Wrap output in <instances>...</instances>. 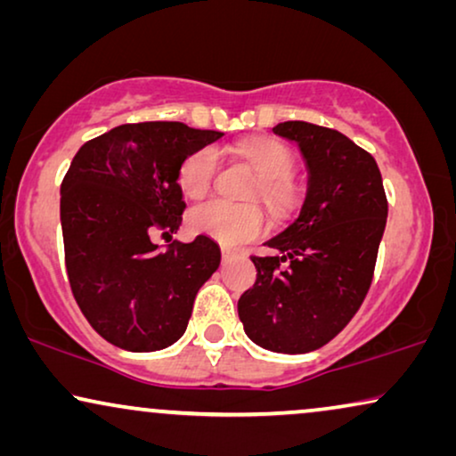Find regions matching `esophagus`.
I'll use <instances>...</instances> for the list:
<instances>
[{"label":"esophagus","mask_w":456,"mask_h":456,"mask_svg":"<svg viewBox=\"0 0 456 456\" xmlns=\"http://www.w3.org/2000/svg\"><path fill=\"white\" fill-rule=\"evenodd\" d=\"M236 257V251L232 247H222V259L224 264H228V261H232Z\"/></svg>","instance_id":"obj_1"}]
</instances>
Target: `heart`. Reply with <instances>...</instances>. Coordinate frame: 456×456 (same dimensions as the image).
Here are the masks:
<instances>
[{
  "mask_svg": "<svg viewBox=\"0 0 456 456\" xmlns=\"http://www.w3.org/2000/svg\"><path fill=\"white\" fill-rule=\"evenodd\" d=\"M240 155L259 174L253 197L261 199L276 216H286L297 205L298 189L290 178L295 158L290 149L276 139H253L240 145ZM217 151L201 147L186 155L178 167V184L186 197L199 199L216 183ZM191 228L222 245H242L259 239L267 230V220L259 205H234L211 199L197 205L189 216Z\"/></svg>",
  "mask_w": 456,
  "mask_h": 456,
  "instance_id": "obj_1",
  "label": "heart"
}]
</instances>
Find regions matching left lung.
Listing matches in <instances>:
<instances>
[{"mask_svg":"<svg viewBox=\"0 0 456 456\" xmlns=\"http://www.w3.org/2000/svg\"><path fill=\"white\" fill-rule=\"evenodd\" d=\"M273 133L298 142L309 191L298 220L265 242L276 255L251 257L257 280L239 298V317L255 345L298 354L328 345L359 311L388 199L373 155L338 130L292 120Z\"/></svg>","mask_w":456,"mask_h":456,"instance_id":"obj_1","label":"left lung"}]
</instances>
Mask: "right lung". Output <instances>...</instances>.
Listing matches in <instances>:
<instances>
[{"label": "right lung", "mask_w": 456, "mask_h": 456, "mask_svg": "<svg viewBox=\"0 0 456 456\" xmlns=\"http://www.w3.org/2000/svg\"><path fill=\"white\" fill-rule=\"evenodd\" d=\"M220 136L183 122L122 124L74 155L60 189L68 282L86 322L114 346L174 345L199 289L220 267L209 236L174 240L166 251L151 240L183 224V159Z\"/></svg>", "instance_id": "obj_1"}]
</instances>
